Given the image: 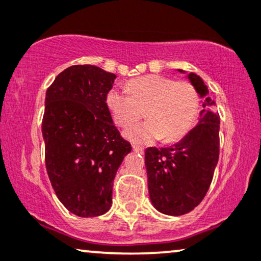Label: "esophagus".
Listing matches in <instances>:
<instances>
[{
    "instance_id": "34e87169",
    "label": "esophagus",
    "mask_w": 261,
    "mask_h": 261,
    "mask_svg": "<svg viewBox=\"0 0 261 261\" xmlns=\"http://www.w3.org/2000/svg\"><path fill=\"white\" fill-rule=\"evenodd\" d=\"M133 150L135 152H139V153H144V147L138 146V145H133Z\"/></svg>"
}]
</instances>
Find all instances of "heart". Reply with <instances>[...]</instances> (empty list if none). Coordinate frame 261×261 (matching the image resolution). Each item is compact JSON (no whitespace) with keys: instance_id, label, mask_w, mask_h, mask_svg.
<instances>
[{"instance_id":"heart-1","label":"heart","mask_w":261,"mask_h":261,"mask_svg":"<svg viewBox=\"0 0 261 261\" xmlns=\"http://www.w3.org/2000/svg\"><path fill=\"white\" fill-rule=\"evenodd\" d=\"M115 123L129 128L144 115L147 121L126 132L137 144L180 140L191 130L199 110V94L188 81L150 74L133 79L127 87H114L107 94Z\"/></svg>"}]
</instances>
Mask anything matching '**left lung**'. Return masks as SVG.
<instances>
[{
  "label": "left lung",
  "mask_w": 261,
  "mask_h": 261,
  "mask_svg": "<svg viewBox=\"0 0 261 261\" xmlns=\"http://www.w3.org/2000/svg\"><path fill=\"white\" fill-rule=\"evenodd\" d=\"M178 72L185 73L178 69ZM188 79L204 98L200 120L178 143L145 151L152 205L169 216H182L200 204L212 182L219 157V114L207 86L197 74Z\"/></svg>",
  "instance_id": "left-lung-1"
}]
</instances>
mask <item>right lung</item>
I'll list each match as a JSON object with an SVG mask.
<instances>
[{
  "label": "right lung",
  "instance_id": "right-lung-1",
  "mask_svg": "<svg viewBox=\"0 0 261 261\" xmlns=\"http://www.w3.org/2000/svg\"><path fill=\"white\" fill-rule=\"evenodd\" d=\"M115 79L99 67L76 64L46 90L42 121L46 171L59 200L79 217L109 211L115 175L132 151L107 106Z\"/></svg>",
  "mask_w": 261,
  "mask_h": 261
}]
</instances>
